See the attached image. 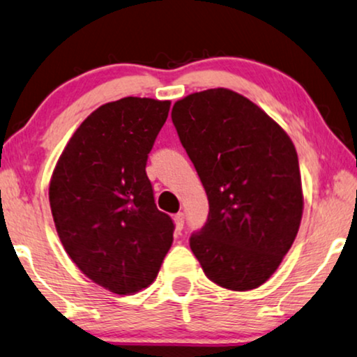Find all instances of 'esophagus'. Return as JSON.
Wrapping results in <instances>:
<instances>
[{
    "label": "esophagus",
    "mask_w": 357,
    "mask_h": 357,
    "mask_svg": "<svg viewBox=\"0 0 357 357\" xmlns=\"http://www.w3.org/2000/svg\"><path fill=\"white\" fill-rule=\"evenodd\" d=\"M174 227H176V231H178V234L183 230V227H184V213L183 212L176 213L174 215Z\"/></svg>",
    "instance_id": "esophagus-1"
}]
</instances>
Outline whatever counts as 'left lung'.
I'll list each match as a JSON object with an SVG mask.
<instances>
[{
    "mask_svg": "<svg viewBox=\"0 0 357 357\" xmlns=\"http://www.w3.org/2000/svg\"><path fill=\"white\" fill-rule=\"evenodd\" d=\"M171 119L208 199L207 223L189 241L204 274L228 291L263 286L291 250L303 213L291 137L227 88L179 99Z\"/></svg>",
    "mask_w": 357,
    "mask_h": 357,
    "instance_id": "left-lung-1",
    "label": "left lung"
}]
</instances>
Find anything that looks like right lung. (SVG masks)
I'll return each instance as SVG.
<instances>
[{
	"label": "right lung",
	"mask_w": 357,
	"mask_h": 357,
	"mask_svg": "<svg viewBox=\"0 0 357 357\" xmlns=\"http://www.w3.org/2000/svg\"><path fill=\"white\" fill-rule=\"evenodd\" d=\"M171 101L122 98L75 130L50 178L56 234L78 269L117 296L155 281L173 245V220L156 208L145 166Z\"/></svg>",
	"instance_id": "obj_1"
}]
</instances>
